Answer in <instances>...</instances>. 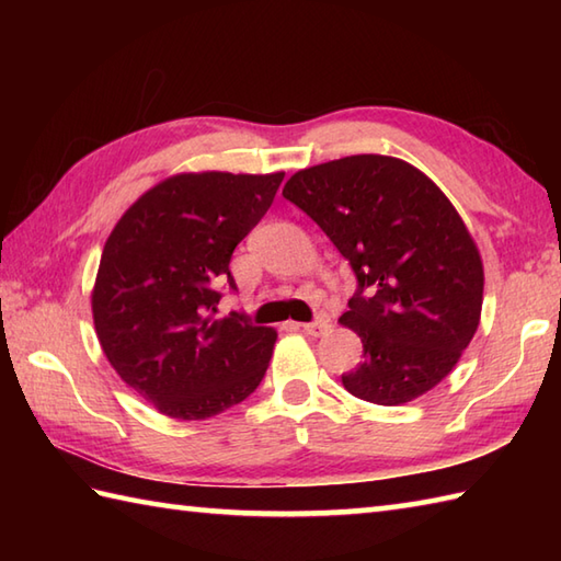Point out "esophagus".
<instances>
[{"label": "esophagus", "instance_id": "1", "mask_svg": "<svg viewBox=\"0 0 561 561\" xmlns=\"http://www.w3.org/2000/svg\"><path fill=\"white\" fill-rule=\"evenodd\" d=\"M306 335H313V337H320V335H325V332L330 330V320H325V318H318V320H313V323H304V325H299Z\"/></svg>", "mask_w": 561, "mask_h": 561}]
</instances>
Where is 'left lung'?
Here are the masks:
<instances>
[{
    "label": "left lung",
    "mask_w": 561,
    "mask_h": 561,
    "mask_svg": "<svg viewBox=\"0 0 561 561\" xmlns=\"http://www.w3.org/2000/svg\"><path fill=\"white\" fill-rule=\"evenodd\" d=\"M282 195L356 274L340 323L362 337L364 362L342 386L388 408L438 386L478 332L484 289L480 250L448 197L408 161L380 153L311 165Z\"/></svg>",
    "instance_id": "left-lung-1"
}]
</instances>
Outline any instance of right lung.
Here are the masks:
<instances>
[{"instance_id":"add662e5","label":"right lung","mask_w":561,"mask_h":561,"mask_svg":"<svg viewBox=\"0 0 561 561\" xmlns=\"http://www.w3.org/2000/svg\"><path fill=\"white\" fill-rule=\"evenodd\" d=\"M284 173H181L141 195L105 241L93 325L125 383L173 420L243 402L267 371L272 328L217 318L229 262L265 217Z\"/></svg>"}]
</instances>
